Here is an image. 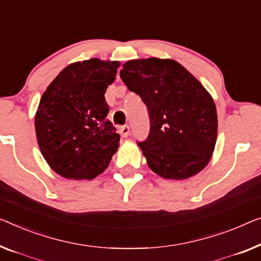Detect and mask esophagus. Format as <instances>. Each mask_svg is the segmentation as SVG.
<instances>
[{
	"label": "esophagus",
	"instance_id": "1",
	"mask_svg": "<svg viewBox=\"0 0 261 261\" xmlns=\"http://www.w3.org/2000/svg\"><path fill=\"white\" fill-rule=\"evenodd\" d=\"M119 132H120V135L123 136V137H127V136L130 135V126H129V125H123V126H120Z\"/></svg>",
	"mask_w": 261,
	"mask_h": 261
}]
</instances>
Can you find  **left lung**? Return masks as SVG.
Instances as JSON below:
<instances>
[{
	"label": "left lung",
	"mask_w": 261,
	"mask_h": 261,
	"mask_svg": "<svg viewBox=\"0 0 261 261\" xmlns=\"http://www.w3.org/2000/svg\"><path fill=\"white\" fill-rule=\"evenodd\" d=\"M120 79L147 108L150 132L137 142L150 169L166 179L203 170L217 141V109L199 81L172 60H134Z\"/></svg>",
	"instance_id": "obj_1"
}]
</instances>
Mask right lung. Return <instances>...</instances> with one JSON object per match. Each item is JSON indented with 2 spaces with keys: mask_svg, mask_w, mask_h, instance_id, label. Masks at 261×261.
<instances>
[{
  "mask_svg": "<svg viewBox=\"0 0 261 261\" xmlns=\"http://www.w3.org/2000/svg\"><path fill=\"white\" fill-rule=\"evenodd\" d=\"M119 62L98 58L68 65L42 96L35 117L41 152L56 173L92 179L108 168L119 135L107 118L104 97Z\"/></svg>",
  "mask_w": 261,
  "mask_h": 261,
  "instance_id": "right-lung-1",
  "label": "right lung"
}]
</instances>
